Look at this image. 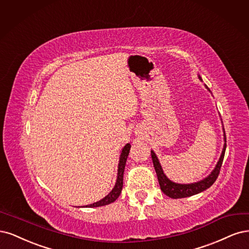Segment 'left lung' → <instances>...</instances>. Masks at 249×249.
I'll list each match as a JSON object with an SVG mask.
<instances>
[{
  "label": "left lung",
  "instance_id": "8db88e82",
  "mask_svg": "<svg viewBox=\"0 0 249 249\" xmlns=\"http://www.w3.org/2000/svg\"><path fill=\"white\" fill-rule=\"evenodd\" d=\"M224 142H227L226 133H224ZM226 148H227V143H224V147L222 150L221 156L219 158V161H218L217 165H216L215 170L211 173L209 177L202 180V181L196 182V183H192V184H177V183L172 182L171 180H168L166 178V176L163 174L161 165H160L155 153L153 151H151V156H152V160H153V164H154L155 171L157 174L160 189L162 190L164 195H166L167 196H170L172 198H182V197L191 196H195L196 194H199V192L208 189L210 186L213 185V183L216 181V179H217L218 175L220 173V168H221V164L223 161L224 153H226Z\"/></svg>",
  "mask_w": 249,
  "mask_h": 249
}]
</instances>
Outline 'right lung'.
I'll list each match as a JSON object with an SVG mask.
<instances>
[{"label": "right lung", "instance_id": "right-lung-1", "mask_svg": "<svg viewBox=\"0 0 249 249\" xmlns=\"http://www.w3.org/2000/svg\"><path fill=\"white\" fill-rule=\"evenodd\" d=\"M130 143H127V145L123 148L122 153H121V157H120V162H119V168H118V179H117V183L114 187V189L111 190L109 194L102 198L101 200L97 203H94L91 205H88L86 207H101V206H106L108 204L114 203L115 200L119 197V196L121 195L122 191V187H123V175H124V168L126 165V161H127V157L129 155V151H130Z\"/></svg>", "mask_w": 249, "mask_h": 249}]
</instances>
